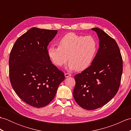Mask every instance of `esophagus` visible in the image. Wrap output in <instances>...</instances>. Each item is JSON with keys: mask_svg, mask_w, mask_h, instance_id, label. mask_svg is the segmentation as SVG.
Returning a JSON list of instances; mask_svg holds the SVG:
<instances>
[{"mask_svg": "<svg viewBox=\"0 0 131 131\" xmlns=\"http://www.w3.org/2000/svg\"><path fill=\"white\" fill-rule=\"evenodd\" d=\"M70 76H71V74L70 73H65V77L66 78H68V77H70Z\"/></svg>", "mask_w": 131, "mask_h": 131, "instance_id": "esophagus-1", "label": "esophagus"}]
</instances>
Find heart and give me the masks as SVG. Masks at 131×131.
Returning <instances> with one entry per match:
<instances>
[{
    "label": "heart",
    "mask_w": 131,
    "mask_h": 131,
    "mask_svg": "<svg viewBox=\"0 0 131 131\" xmlns=\"http://www.w3.org/2000/svg\"><path fill=\"white\" fill-rule=\"evenodd\" d=\"M99 43L92 36L69 33L61 39L58 46H51L48 50L49 58L58 67L70 61L68 69L84 70L92 63L98 51Z\"/></svg>",
    "instance_id": "obj_1"
}]
</instances>
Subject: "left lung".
Segmentation results:
<instances>
[{
	"instance_id": "1",
	"label": "left lung",
	"mask_w": 131,
	"mask_h": 131,
	"mask_svg": "<svg viewBox=\"0 0 131 131\" xmlns=\"http://www.w3.org/2000/svg\"><path fill=\"white\" fill-rule=\"evenodd\" d=\"M99 39V48L92 63L75 75L73 96L86 110L101 107L117 93L123 72V60L115 40L98 27L92 29Z\"/></svg>"
}]
</instances>
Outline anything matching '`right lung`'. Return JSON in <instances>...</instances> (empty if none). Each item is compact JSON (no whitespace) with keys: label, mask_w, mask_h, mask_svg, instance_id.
Returning <instances> with one entry per match:
<instances>
[{"label":"right lung","mask_w":131,"mask_h":131,"mask_svg":"<svg viewBox=\"0 0 131 131\" xmlns=\"http://www.w3.org/2000/svg\"><path fill=\"white\" fill-rule=\"evenodd\" d=\"M57 33L32 27L17 39L10 53L11 85L19 98L32 107L49 104L65 79L63 72L52 63L47 49Z\"/></svg>","instance_id":"1"}]
</instances>
